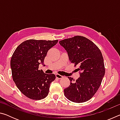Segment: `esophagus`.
Returning a JSON list of instances; mask_svg holds the SVG:
<instances>
[{"label":"esophagus","instance_id":"1","mask_svg":"<svg viewBox=\"0 0 120 120\" xmlns=\"http://www.w3.org/2000/svg\"><path fill=\"white\" fill-rule=\"evenodd\" d=\"M56 78H58V79H61V78H63V76H61V75H59V74H56Z\"/></svg>","mask_w":120,"mask_h":120}]
</instances>
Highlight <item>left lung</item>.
<instances>
[{
  "instance_id": "left-lung-1",
  "label": "left lung",
  "mask_w": 120,
  "mask_h": 120,
  "mask_svg": "<svg viewBox=\"0 0 120 120\" xmlns=\"http://www.w3.org/2000/svg\"><path fill=\"white\" fill-rule=\"evenodd\" d=\"M75 66L78 64L80 77L75 81L68 77L69 86L64 89L66 98L75 103L89 100L98 90L105 75L102 54L98 48L88 38L75 36L59 41Z\"/></svg>"
}]
</instances>
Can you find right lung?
Masks as SVG:
<instances>
[{"label":"right lung","instance_id":"obj_1","mask_svg":"<svg viewBox=\"0 0 120 120\" xmlns=\"http://www.w3.org/2000/svg\"><path fill=\"white\" fill-rule=\"evenodd\" d=\"M58 42L57 40H28L14 51L11 60L12 77L17 88L28 98L40 100L48 95L50 84L56 76L45 74L38 70V66L41 64L43 65L49 50Z\"/></svg>","mask_w":120,"mask_h":120}]
</instances>
